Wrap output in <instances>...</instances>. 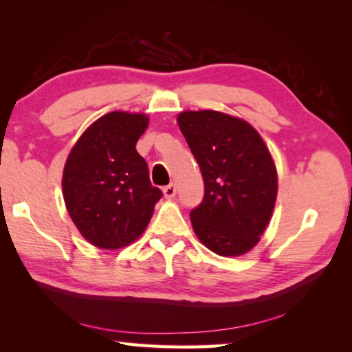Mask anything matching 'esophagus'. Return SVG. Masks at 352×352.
<instances>
[{
	"label": "esophagus",
	"instance_id": "obj_1",
	"mask_svg": "<svg viewBox=\"0 0 352 352\" xmlns=\"http://www.w3.org/2000/svg\"><path fill=\"white\" fill-rule=\"evenodd\" d=\"M163 194H164V197H166V199H174V197H175V194H177V186H175L174 183L168 184V186H164V189H163Z\"/></svg>",
	"mask_w": 352,
	"mask_h": 352
}]
</instances>
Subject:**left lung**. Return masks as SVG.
Here are the masks:
<instances>
[{
  "mask_svg": "<svg viewBox=\"0 0 352 352\" xmlns=\"http://www.w3.org/2000/svg\"><path fill=\"white\" fill-rule=\"evenodd\" d=\"M178 127L205 182L204 201L190 211L199 241L219 256L254 248L275 210L276 166L258 130L216 110L182 111Z\"/></svg>",
  "mask_w": 352,
  "mask_h": 352,
  "instance_id": "1",
  "label": "left lung"
}]
</instances>
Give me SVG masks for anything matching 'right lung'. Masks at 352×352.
Masks as SVG:
<instances>
[{
    "mask_svg": "<svg viewBox=\"0 0 352 352\" xmlns=\"http://www.w3.org/2000/svg\"><path fill=\"white\" fill-rule=\"evenodd\" d=\"M147 126L146 113L110 111L80 135L68 155L62 175L65 206L94 247L118 250L133 243L162 199L135 147Z\"/></svg>",
    "mask_w": 352,
    "mask_h": 352,
    "instance_id": "add662e5",
    "label": "right lung"
}]
</instances>
